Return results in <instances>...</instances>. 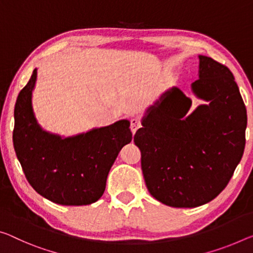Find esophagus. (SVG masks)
Listing matches in <instances>:
<instances>
[{"instance_id":"34e87169","label":"esophagus","mask_w":253,"mask_h":253,"mask_svg":"<svg viewBox=\"0 0 253 253\" xmlns=\"http://www.w3.org/2000/svg\"><path fill=\"white\" fill-rule=\"evenodd\" d=\"M139 127H141V123H139V120H138L137 118H131V119H130V129H131V133L135 134L136 130H137Z\"/></svg>"}]
</instances>
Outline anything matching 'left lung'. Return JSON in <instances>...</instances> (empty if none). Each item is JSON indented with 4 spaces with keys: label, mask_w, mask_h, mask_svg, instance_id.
Wrapping results in <instances>:
<instances>
[{
    "label": "left lung",
    "mask_w": 253,
    "mask_h": 253,
    "mask_svg": "<svg viewBox=\"0 0 253 253\" xmlns=\"http://www.w3.org/2000/svg\"><path fill=\"white\" fill-rule=\"evenodd\" d=\"M192 91L210 103L186 116L191 100L173 87L134 136L148 191L171 207H197L217 197L246 146L247 109L232 72L199 56Z\"/></svg>",
    "instance_id": "1"
}]
</instances>
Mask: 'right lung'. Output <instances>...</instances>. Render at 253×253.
I'll list each match as a JSON object with an SVG mask.
<instances>
[{
    "label": "right lung",
    "mask_w": 253,
    "mask_h": 253,
    "mask_svg": "<svg viewBox=\"0 0 253 253\" xmlns=\"http://www.w3.org/2000/svg\"><path fill=\"white\" fill-rule=\"evenodd\" d=\"M37 70L20 91L14 107L13 145L28 182L50 202L90 205L106 189L119 151L131 141L128 120L62 138L43 131L31 107Z\"/></svg>",
    "instance_id": "right-lung-1"
}]
</instances>
